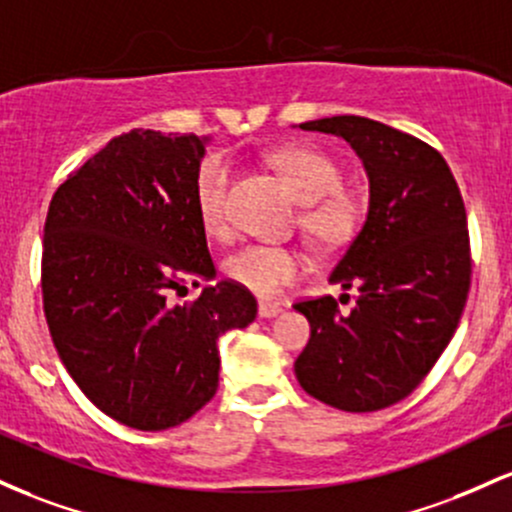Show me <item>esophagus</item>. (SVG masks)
Returning <instances> with one entry per match:
<instances>
[{
  "instance_id": "obj_1",
  "label": "esophagus",
  "mask_w": 512,
  "mask_h": 512,
  "mask_svg": "<svg viewBox=\"0 0 512 512\" xmlns=\"http://www.w3.org/2000/svg\"><path fill=\"white\" fill-rule=\"evenodd\" d=\"M280 312H283V307H280L278 302H271V300H261V302H258V317L273 319V317H278Z\"/></svg>"
}]
</instances>
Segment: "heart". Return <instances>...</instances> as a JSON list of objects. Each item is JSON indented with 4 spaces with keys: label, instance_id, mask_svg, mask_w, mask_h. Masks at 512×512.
I'll return each mask as SVG.
<instances>
[{
    "label": "heart",
    "instance_id": "obj_1",
    "mask_svg": "<svg viewBox=\"0 0 512 512\" xmlns=\"http://www.w3.org/2000/svg\"><path fill=\"white\" fill-rule=\"evenodd\" d=\"M271 164L302 200L300 225L321 246H341L358 232L363 222V198L341 186V166L317 147L292 145L271 154ZM234 174L225 157H210L200 166L195 179V205L203 229L210 237L227 239L232 232L229 222V195ZM307 271V258L290 246L249 244L232 254L225 263L229 280L256 292L273 297L285 285L300 280Z\"/></svg>",
    "mask_w": 512,
    "mask_h": 512
}]
</instances>
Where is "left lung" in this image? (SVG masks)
Segmentation results:
<instances>
[{
	"instance_id": "obj_1",
	"label": "left lung",
	"mask_w": 512,
	"mask_h": 512,
	"mask_svg": "<svg viewBox=\"0 0 512 512\" xmlns=\"http://www.w3.org/2000/svg\"><path fill=\"white\" fill-rule=\"evenodd\" d=\"M300 128L341 135L360 154L370 212L331 273L346 290L358 287L350 312L331 295L292 304L312 326L295 375L333 409H387L426 380L467 304L472 246L462 193L438 149L409 132L360 116Z\"/></svg>"
}]
</instances>
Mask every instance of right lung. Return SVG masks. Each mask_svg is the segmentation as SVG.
Instances as JSON below:
<instances>
[{
  "mask_svg": "<svg viewBox=\"0 0 512 512\" xmlns=\"http://www.w3.org/2000/svg\"><path fill=\"white\" fill-rule=\"evenodd\" d=\"M195 135L130 130L74 169L50 200L40 290L62 365L113 421L164 430L217 392V338L256 319L234 280L174 304L215 275L195 179Z\"/></svg>",
  "mask_w": 512,
  "mask_h": 512,
  "instance_id": "right-lung-1",
  "label": "right lung"
}]
</instances>
